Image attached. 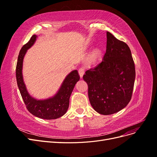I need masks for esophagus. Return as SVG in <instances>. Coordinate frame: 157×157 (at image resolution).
Returning a JSON list of instances; mask_svg holds the SVG:
<instances>
[{"mask_svg":"<svg viewBox=\"0 0 157 157\" xmlns=\"http://www.w3.org/2000/svg\"><path fill=\"white\" fill-rule=\"evenodd\" d=\"M78 73H79L80 78H82L84 73V68L83 67H81L78 69Z\"/></svg>","mask_w":157,"mask_h":157,"instance_id":"1","label":"esophagus"}]
</instances>
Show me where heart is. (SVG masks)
<instances>
[{"label": "heart", "instance_id": "b5f03b06", "mask_svg": "<svg viewBox=\"0 0 157 157\" xmlns=\"http://www.w3.org/2000/svg\"><path fill=\"white\" fill-rule=\"evenodd\" d=\"M99 56H100V51H99V50H95L92 53V54L91 55V57H90V59L93 61H96L99 58Z\"/></svg>", "mask_w": 157, "mask_h": 157}]
</instances>
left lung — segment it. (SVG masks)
Returning a JSON list of instances; mask_svg holds the SVG:
<instances>
[{
    "label": "left lung",
    "instance_id": "8db88e82",
    "mask_svg": "<svg viewBox=\"0 0 157 157\" xmlns=\"http://www.w3.org/2000/svg\"><path fill=\"white\" fill-rule=\"evenodd\" d=\"M135 77V64L130 48L107 32L106 52L101 62L83 75L94 110L107 115L124 108L131 100Z\"/></svg>",
    "mask_w": 157,
    "mask_h": 157
}]
</instances>
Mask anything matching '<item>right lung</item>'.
Returning <instances> with one entry per match:
<instances>
[{"label":"right lung","mask_w":157,"mask_h":157,"mask_svg":"<svg viewBox=\"0 0 157 157\" xmlns=\"http://www.w3.org/2000/svg\"><path fill=\"white\" fill-rule=\"evenodd\" d=\"M36 38V36L33 35L27 43L23 46L19 54L16 69L17 86L27 109L31 114L43 119H56L63 116L67 112L71 94L76 83L79 80L80 76L77 70L69 73L65 78L58 92L53 98L45 100H36L30 96L23 82L21 71L23 57L27 49L34 44Z\"/></svg>","instance_id":"add662e5"}]
</instances>
